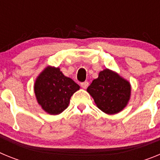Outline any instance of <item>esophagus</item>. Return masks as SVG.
I'll return each mask as SVG.
<instances>
[{
	"label": "esophagus",
	"instance_id": "obj_1",
	"mask_svg": "<svg viewBox=\"0 0 160 160\" xmlns=\"http://www.w3.org/2000/svg\"><path fill=\"white\" fill-rule=\"evenodd\" d=\"M80 85H81V87H82L83 89H87L89 86V82H82Z\"/></svg>",
	"mask_w": 160,
	"mask_h": 160
}]
</instances>
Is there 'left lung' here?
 <instances>
[{
	"label": "left lung",
	"mask_w": 160,
	"mask_h": 160,
	"mask_svg": "<svg viewBox=\"0 0 160 160\" xmlns=\"http://www.w3.org/2000/svg\"><path fill=\"white\" fill-rule=\"evenodd\" d=\"M98 108L106 114L122 111L131 97V87L128 80L109 69H105L87 88Z\"/></svg>",
	"instance_id": "obj_1"
}]
</instances>
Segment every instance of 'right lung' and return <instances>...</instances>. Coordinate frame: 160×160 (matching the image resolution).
I'll return each mask as SVG.
<instances>
[{"label": "right lung", "instance_id": "1", "mask_svg": "<svg viewBox=\"0 0 160 160\" xmlns=\"http://www.w3.org/2000/svg\"><path fill=\"white\" fill-rule=\"evenodd\" d=\"M80 87L66 77L58 67L47 66L38 75L34 83V93L38 104L49 114H58L69 106L73 93Z\"/></svg>", "mask_w": 160, "mask_h": 160}]
</instances>
